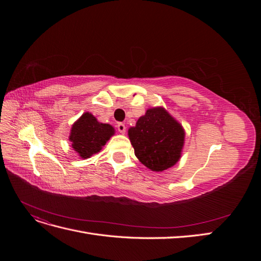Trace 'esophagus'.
<instances>
[{
  "label": "esophagus",
  "instance_id": "34e87169",
  "mask_svg": "<svg viewBox=\"0 0 261 261\" xmlns=\"http://www.w3.org/2000/svg\"><path fill=\"white\" fill-rule=\"evenodd\" d=\"M116 127H117V130L120 132L121 134H125L126 127H125V125H124L123 123H118V124L116 125Z\"/></svg>",
  "mask_w": 261,
  "mask_h": 261
}]
</instances>
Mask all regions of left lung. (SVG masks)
<instances>
[{
    "label": "left lung",
    "mask_w": 261,
    "mask_h": 261,
    "mask_svg": "<svg viewBox=\"0 0 261 261\" xmlns=\"http://www.w3.org/2000/svg\"><path fill=\"white\" fill-rule=\"evenodd\" d=\"M128 137L137 159L151 171L162 172L179 160L185 130L167 110L156 107L138 118Z\"/></svg>",
    "instance_id": "obj_1"
}]
</instances>
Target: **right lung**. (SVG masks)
<instances>
[{
  "instance_id": "right-lung-1",
  "label": "right lung",
  "mask_w": 261,
  "mask_h": 261,
  "mask_svg": "<svg viewBox=\"0 0 261 261\" xmlns=\"http://www.w3.org/2000/svg\"><path fill=\"white\" fill-rule=\"evenodd\" d=\"M114 133L111 125L100 123L91 113L86 112L73 124L69 140L80 156L88 159L100 151Z\"/></svg>"
}]
</instances>
